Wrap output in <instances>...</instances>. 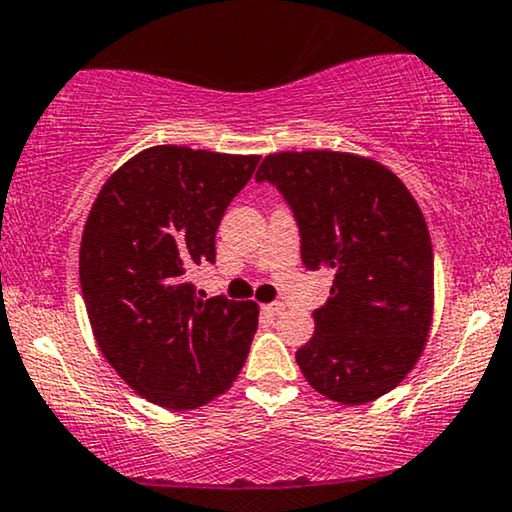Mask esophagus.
<instances>
[{"instance_id":"obj_1","label":"esophagus","mask_w":512,"mask_h":512,"mask_svg":"<svg viewBox=\"0 0 512 512\" xmlns=\"http://www.w3.org/2000/svg\"><path fill=\"white\" fill-rule=\"evenodd\" d=\"M283 308H285L283 304H264L262 306V313L269 315V318H276L278 313H283Z\"/></svg>"}]
</instances>
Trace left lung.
<instances>
[{"mask_svg":"<svg viewBox=\"0 0 512 512\" xmlns=\"http://www.w3.org/2000/svg\"><path fill=\"white\" fill-rule=\"evenodd\" d=\"M255 178L285 194L306 269L334 273L315 334L297 350L308 385L359 406L413 371L434 320V250L427 220L401 178L343 150L266 155Z\"/></svg>","mask_w":512,"mask_h":512,"instance_id":"8db88e82","label":"left lung"}]
</instances>
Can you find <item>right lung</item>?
Masks as SVG:
<instances>
[{
    "label": "right lung",
    "mask_w": 512,
    "mask_h": 512,
    "mask_svg": "<svg viewBox=\"0 0 512 512\" xmlns=\"http://www.w3.org/2000/svg\"><path fill=\"white\" fill-rule=\"evenodd\" d=\"M259 155L153 146L115 169L83 227L81 290L113 371L150 403L206 406L246 364L255 301L204 299L187 271L215 262L222 213Z\"/></svg>",
    "instance_id": "add662e5"
}]
</instances>
